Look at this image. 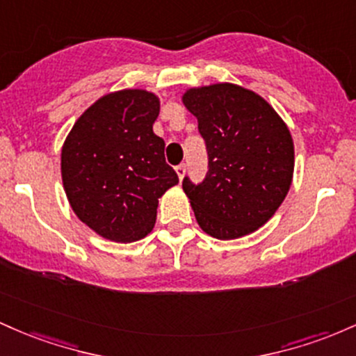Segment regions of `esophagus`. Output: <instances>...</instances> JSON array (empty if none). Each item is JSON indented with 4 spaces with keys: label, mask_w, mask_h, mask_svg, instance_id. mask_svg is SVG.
<instances>
[{
    "label": "esophagus",
    "mask_w": 356,
    "mask_h": 356,
    "mask_svg": "<svg viewBox=\"0 0 356 356\" xmlns=\"http://www.w3.org/2000/svg\"><path fill=\"white\" fill-rule=\"evenodd\" d=\"M175 170H177L178 178L183 179V177H185V173H186V166L185 165H178L177 168H175Z\"/></svg>",
    "instance_id": "34e87169"
}]
</instances>
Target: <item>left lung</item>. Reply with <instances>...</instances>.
Instances as JSON below:
<instances>
[{
  "label": "left lung",
  "instance_id": "1",
  "mask_svg": "<svg viewBox=\"0 0 356 356\" xmlns=\"http://www.w3.org/2000/svg\"><path fill=\"white\" fill-rule=\"evenodd\" d=\"M181 101L209 151L203 183L183 179L200 229L218 241L252 234L273 218L293 183L289 127L264 97L237 83L190 87Z\"/></svg>",
  "mask_w": 356,
  "mask_h": 356
}]
</instances>
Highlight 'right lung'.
<instances>
[{"label": "right lung", "instance_id": "1", "mask_svg": "<svg viewBox=\"0 0 356 356\" xmlns=\"http://www.w3.org/2000/svg\"><path fill=\"white\" fill-rule=\"evenodd\" d=\"M159 97L145 89L102 95L67 134L60 156L63 190L79 220L107 241L145 238L158 198L178 185L153 133Z\"/></svg>", "mask_w": 356, "mask_h": 356}]
</instances>
